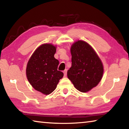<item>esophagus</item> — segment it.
<instances>
[{
  "label": "esophagus",
  "instance_id": "34e87169",
  "mask_svg": "<svg viewBox=\"0 0 129 129\" xmlns=\"http://www.w3.org/2000/svg\"><path fill=\"white\" fill-rule=\"evenodd\" d=\"M64 77H66L67 75V69H65V71H64Z\"/></svg>",
  "mask_w": 129,
  "mask_h": 129
}]
</instances>
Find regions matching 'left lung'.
Instances as JSON below:
<instances>
[{
  "instance_id": "obj_1",
  "label": "left lung",
  "mask_w": 129,
  "mask_h": 129,
  "mask_svg": "<svg viewBox=\"0 0 129 129\" xmlns=\"http://www.w3.org/2000/svg\"><path fill=\"white\" fill-rule=\"evenodd\" d=\"M72 66L68 78L81 92H88L99 84L104 73L102 62L88 43L78 40L72 45Z\"/></svg>"
}]
</instances>
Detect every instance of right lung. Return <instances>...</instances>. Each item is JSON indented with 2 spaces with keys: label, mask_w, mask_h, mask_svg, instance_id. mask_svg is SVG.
I'll return each instance as SVG.
<instances>
[{
  "label": "right lung",
  "mask_w": 129,
  "mask_h": 129,
  "mask_svg": "<svg viewBox=\"0 0 129 129\" xmlns=\"http://www.w3.org/2000/svg\"><path fill=\"white\" fill-rule=\"evenodd\" d=\"M56 46L52 44H43L39 46L28 60L26 76L32 86L45 95L55 90L64 73L57 71L59 64L54 58Z\"/></svg>",
  "instance_id": "1"
}]
</instances>
